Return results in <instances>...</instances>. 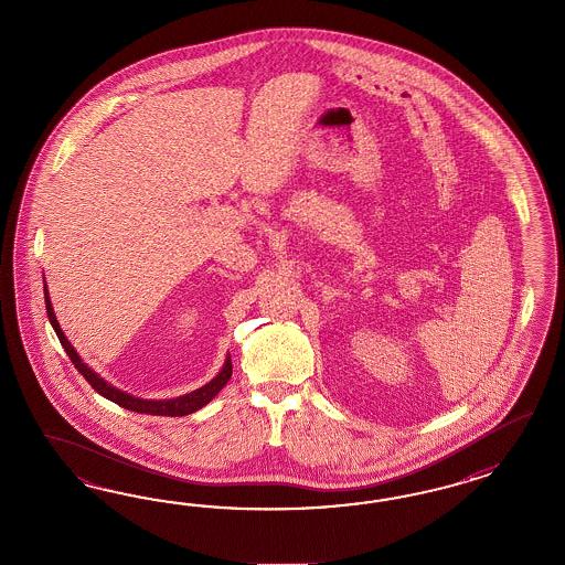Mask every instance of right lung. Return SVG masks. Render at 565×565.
<instances>
[{
	"label": "right lung",
	"mask_w": 565,
	"mask_h": 565,
	"mask_svg": "<svg viewBox=\"0 0 565 565\" xmlns=\"http://www.w3.org/2000/svg\"><path fill=\"white\" fill-rule=\"evenodd\" d=\"M45 308H47V317H50L53 331L57 333L60 343L64 345L68 359L72 360V364L78 369V373L85 376L86 381L90 383V387H93L97 394H102L103 397L111 399L114 404H118V406L126 408V411L138 412V414H153V416H186V414L201 411L203 406H206L215 395L222 392L223 387H225V383H227L230 376H232V359L227 356L222 371L213 376L206 385L194 390V392H190V394L180 395V397H173V399H140V397L126 394V392H121L118 387L109 385L103 376L97 375L93 369H88L85 362H83V359L76 354L74 345L68 342V338L64 335L62 327H60L57 319H55L52 300H50V294H47V286H45Z\"/></svg>",
	"instance_id": "right-lung-1"
}]
</instances>
